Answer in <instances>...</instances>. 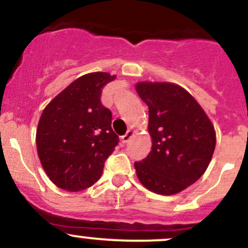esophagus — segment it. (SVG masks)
Segmentation results:
<instances>
[{
	"instance_id": "obj_1",
	"label": "esophagus",
	"mask_w": 248,
	"mask_h": 248,
	"mask_svg": "<svg viewBox=\"0 0 248 248\" xmlns=\"http://www.w3.org/2000/svg\"><path fill=\"white\" fill-rule=\"evenodd\" d=\"M133 136H134V132L132 131V129H128V131H127V133L124 134V136L121 137V141H122V143H124V144L128 143L129 139H131Z\"/></svg>"
}]
</instances>
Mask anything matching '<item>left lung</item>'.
Returning a JSON list of instances; mask_svg holds the SVG:
<instances>
[{"mask_svg": "<svg viewBox=\"0 0 248 248\" xmlns=\"http://www.w3.org/2000/svg\"><path fill=\"white\" fill-rule=\"evenodd\" d=\"M149 108L151 151L134 162L137 178L148 190L174 195L205 173L216 148L212 121L195 98L172 82L136 83Z\"/></svg>", "mask_w": 248, "mask_h": 248, "instance_id": "obj_1", "label": "left lung"}]
</instances>
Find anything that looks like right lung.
Here are the masks:
<instances>
[{"label": "right lung", "instance_id": "right-lung-1", "mask_svg": "<svg viewBox=\"0 0 248 248\" xmlns=\"http://www.w3.org/2000/svg\"><path fill=\"white\" fill-rule=\"evenodd\" d=\"M115 78L116 75L102 71L82 75L41 114L37 155L58 188L76 193L92 186L119 143L111 128V111L100 103L102 88Z\"/></svg>", "mask_w": 248, "mask_h": 248}]
</instances>
